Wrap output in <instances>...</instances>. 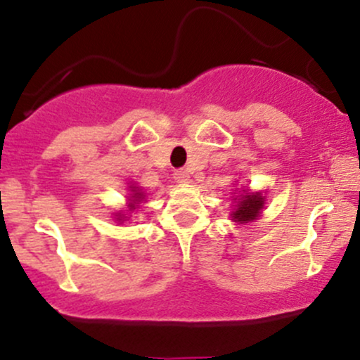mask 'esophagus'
<instances>
[{"instance_id":"1","label":"esophagus","mask_w":360,"mask_h":360,"mask_svg":"<svg viewBox=\"0 0 360 360\" xmlns=\"http://www.w3.org/2000/svg\"><path fill=\"white\" fill-rule=\"evenodd\" d=\"M174 179H176L177 183H189V174L188 171H184V169H179V171L174 172Z\"/></svg>"}]
</instances>
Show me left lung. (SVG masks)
Masks as SVG:
<instances>
[{"mask_svg":"<svg viewBox=\"0 0 360 360\" xmlns=\"http://www.w3.org/2000/svg\"><path fill=\"white\" fill-rule=\"evenodd\" d=\"M234 191L232 198L236 200V207L231 213L232 220L239 224H248L258 219L264 208L263 193H248V189H243V191L234 189Z\"/></svg>","mask_w":360,"mask_h":360,"instance_id":"left-lung-1","label":"left lung"}]
</instances>
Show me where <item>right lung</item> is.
<instances>
[{"instance_id":"1","label":"right lung","mask_w":360,"mask_h":360,"mask_svg":"<svg viewBox=\"0 0 360 360\" xmlns=\"http://www.w3.org/2000/svg\"><path fill=\"white\" fill-rule=\"evenodd\" d=\"M128 200H129V203H128V210H126V213H131L133 210H135V208L140 207L141 201H145V193L141 191L140 188L129 186V196H128ZM126 213H124V212H117L114 217H116L117 222H124V219H126L124 215H126Z\"/></svg>"}]
</instances>
